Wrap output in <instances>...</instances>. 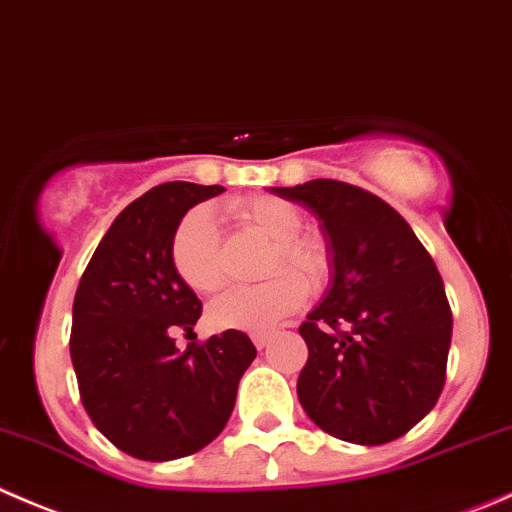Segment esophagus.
<instances>
[{
	"label": "esophagus",
	"mask_w": 512,
	"mask_h": 512,
	"mask_svg": "<svg viewBox=\"0 0 512 512\" xmlns=\"http://www.w3.org/2000/svg\"><path fill=\"white\" fill-rule=\"evenodd\" d=\"M273 333L271 331H258V333H251V341H254V346L261 351V348H266L268 343H271Z\"/></svg>",
	"instance_id": "esophagus-1"
}]
</instances>
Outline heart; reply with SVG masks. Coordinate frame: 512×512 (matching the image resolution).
<instances>
[{"instance_id": "1", "label": "heart", "mask_w": 512, "mask_h": 512, "mask_svg": "<svg viewBox=\"0 0 512 512\" xmlns=\"http://www.w3.org/2000/svg\"><path fill=\"white\" fill-rule=\"evenodd\" d=\"M241 226L271 241L261 263L266 278L256 286H239L221 293L209 306V321L221 331H271L306 301V287L318 288L328 278V251L321 239L298 234L301 214L276 196H251L229 206ZM169 258L176 276L196 293H211L224 283L219 231L206 211H189L171 234ZM289 273L286 274L285 271ZM296 272L298 279L292 276Z\"/></svg>"}]
</instances>
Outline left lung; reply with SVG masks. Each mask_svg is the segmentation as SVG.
Wrapping results in <instances>:
<instances>
[{
    "mask_svg": "<svg viewBox=\"0 0 512 512\" xmlns=\"http://www.w3.org/2000/svg\"><path fill=\"white\" fill-rule=\"evenodd\" d=\"M326 236L331 288L298 333L308 361L298 401L318 428L358 445L401 438L445 386L453 313L443 278L408 221L358 186H273Z\"/></svg>",
    "mask_w": 512,
    "mask_h": 512,
    "instance_id": "left-lung-1",
    "label": "left lung"
}]
</instances>
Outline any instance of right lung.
<instances>
[{
	"label": "right lung",
	"mask_w": 512,
	"mask_h": 512,
	"mask_svg": "<svg viewBox=\"0 0 512 512\" xmlns=\"http://www.w3.org/2000/svg\"><path fill=\"white\" fill-rule=\"evenodd\" d=\"M221 191L169 181L131 201L99 241L74 296L69 351L79 396L91 423L139 460H176L209 445L256 358L241 331L186 351L171 338L201 316V301L171 266V234L191 206Z\"/></svg>",
	"instance_id": "obj_1"
}]
</instances>
